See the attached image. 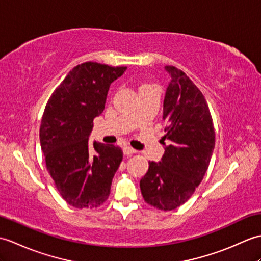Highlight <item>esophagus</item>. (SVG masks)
Here are the masks:
<instances>
[{
    "label": "esophagus",
    "instance_id": "1",
    "mask_svg": "<svg viewBox=\"0 0 261 261\" xmlns=\"http://www.w3.org/2000/svg\"><path fill=\"white\" fill-rule=\"evenodd\" d=\"M123 153L125 154V156H131V154L136 153V150H135L134 148H131V147H129V146H125V147L123 148Z\"/></svg>",
    "mask_w": 261,
    "mask_h": 261
}]
</instances>
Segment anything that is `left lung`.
Here are the masks:
<instances>
[{
	"label": "left lung",
	"instance_id": "left-lung-1",
	"mask_svg": "<svg viewBox=\"0 0 261 261\" xmlns=\"http://www.w3.org/2000/svg\"><path fill=\"white\" fill-rule=\"evenodd\" d=\"M165 70L169 76L163 105L165 152L158 163L149 162L140 190L148 204L171 211L184 204L202 181L214 150L215 134L202 92L184 71L174 66H165Z\"/></svg>",
	"mask_w": 261,
	"mask_h": 261
}]
</instances>
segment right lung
Masks as SVG:
<instances>
[{"instance_id": "right-lung-1", "label": "right lung", "mask_w": 261, "mask_h": 261, "mask_svg": "<svg viewBox=\"0 0 261 261\" xmlns=\"http://www.w3.org/2000/svg\"><path fill=\"white\" fill-rule=\"evenodd\" d=\"M126 67L87 62L71 69L46 105L40 145L59 194L76 208H95L110 195L123 158L121 148L88 143L93 120L102 114L112 83Z\"/></svg>"}]
</instances>
